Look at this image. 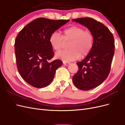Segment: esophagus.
I'll use <instances>...</instances> for the list:
<instances>
[{
	"mask_svg": "<svg viewBox=\"0 0 125 125\" xmlns=\"http://www.w3.org/2000/svg\"><path fill=\"white\" fill-rule=\"evenodd\" d=\"M63 65H66V66H68V65H69V64H70V62H63Z\"/></svg>",
	"mask_w": 125,
	"mask_h": 125,
	"instance_id": "1",
	"label": "esophagus"
}]
</instances>
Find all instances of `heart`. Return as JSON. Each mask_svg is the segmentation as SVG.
I'll use <instances>...</instances> for the list:
<instances>
[{
    "mask_svg": "<svg viewBox=\"0 0 125 125\" xmlns=\"http://www.w3.org/2000/svg\"><path fill=\"white\" fill-rule=\"evenodd\" d=\"M49 42L55 51H59L65 46L66 43L71 42L68 51H59L56 54L57 58L64 62L74 61L88 55L93 46L94 36L89 30L81 26L73 25L64 30L62 35L57 31L50 35Z\"/></svg>",
    "mask_w": 125,
    "mask_h": 125,
    "instance_id": "obj_1",
    "label": "heart"
}]
</instances>
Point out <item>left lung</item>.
I'll return each instance as SVG.
<instances>
[{"mask_svg": "<svg viewBox=\"0 0 125 125\" xmlns=\"http://www.w3.org/2000/svg\"><path fill=\"white\" fill-rule=\"evenodd\" d=\"M73 21L86 26L94 36L91 51L82 62L77 63L79 69L73 77L77 88L88 91L100 85L110 73L114 39L106 26L93 18H80Z\"/></svg>", "mask_w": 125, "mask_h": 125, "instance_id": "left-lung-1", "label": "left lung"}]
</instances>
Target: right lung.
Returning a JSON list of instances; mask_svg holds the SVG:
<instances>
[{"instance_id": "right-lung-1", "label": "right lung", "mask_w": 125, "mask_h": 125, "mask_svg": "<svg viewBox=\"0 0 125 125\" xmlns=\"http://www.w3.org/2000/svg\"><path fill=\"white\" fill-rule=\"evenodd\" d=\"M69 21L37 18L19 33L14 43L17 66L21 77L30 85L42 88L53 80L62 62L59 59L50 62L54 52L49 39L52 32Z\"/></svg>"}]
</instances>
